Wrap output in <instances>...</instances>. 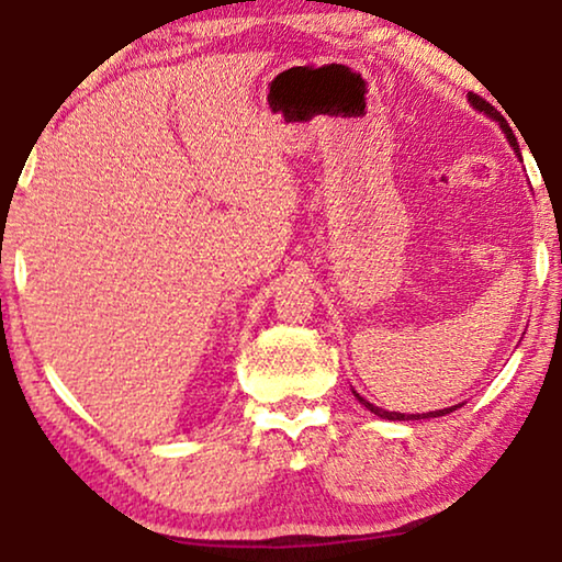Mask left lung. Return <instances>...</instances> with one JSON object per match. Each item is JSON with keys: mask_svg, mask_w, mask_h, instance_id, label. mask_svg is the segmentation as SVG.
I'll use <instances>...</instances> for the list:
<instances>
[{"mask_svg": "<svg viewBox=\"0 0 562 562\" xmlns=\"http://www.w3.org/2000/svg\"><path fill=\"white\" fill-rule=\"evenodd\" d=\"M469 101H471V106L476 109V112H484L486 116H492L494 122H499V126H502V132L507 134V139H509V145L515 147V149H519L517 147V137H515V132L509 130V124H507V120H504V116L496 112V109L488 104L486 99H481V97H476V93H469ZM519 160H521V155H519ZM353 397H357L363 407L367 409H371V413H374L376 417H382V420H425V417H440V415H448V413H453L456 407H461V405H456V407H446V409H438V413H425V415H405V413H390V409H382V407H374L371 405L369 400H363L361 394H357L353 392Z\"/></svg>", "mask_w": 562, "mask_h": 562, "instance_id": "obj_1", "label": "left lung"}]
</instances>
